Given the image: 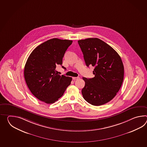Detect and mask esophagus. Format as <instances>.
<instances>
[{"label":"esophagus","instance_id":"1","mask_svg":"<svg viewBox=\"0 0 147 147\" xmlns=\"http://www.w3.org/2000/svg\"><path fill=\"white\" fill-rule=\"evenodd\" d=\"M80 78L79 77H73V79L74 80H78V79H79Z\"/></svg>","mask_w":147,"mask_h":147}]
</instances>
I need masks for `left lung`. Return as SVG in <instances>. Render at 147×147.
Instances as JSON below:
<instances>
[{
	"mask_svg": "<svg viewBox=\"0 0 147 147\" xmlns=\"http://www.w3.org/2000/svg\"><path fill=\"white\" fill-rule=\"evenodd\" d=\"M87 66L94 67V77L83 78L82 94L90 104L99 106L115 97L123 81L124 66L120 56L108 44L98 38L78 40Z\"/></svg>",
	"mask_w": 147,
	"mask_h": 147,
	"instance_id": "8db88e82",
	"label": "left lung"
}]
</instances>
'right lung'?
<instances>
[{
    "mask_svg": "<svg viewBox=\"0 0 147 147\" xmlns=\"http://www.w3.org/2000/svg\"><path fill=\"white\" fill-rule=\"evenodd\" d=\"M72 42L49 39L36 47L27 59L24 78L32 93L40 101L47 104L54 103L71 84L72 78L59 75L56 68L62 66L63 57Z\"/></svg>",
    "mask_w": 147,
    "mask_h": 147,
    "instance_id": "right-lung-1",
    "label": "right lung"
}]
</instances>
